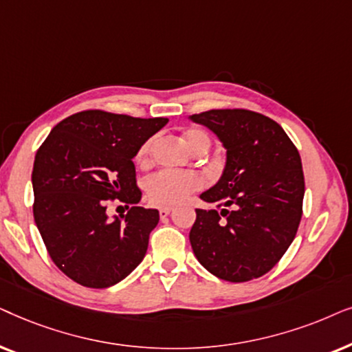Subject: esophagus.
I'll return each mask as SVG.
<instances>
[{"label":"esophagus","mask_w":352,"mask_h":352,"mask_svg":"<svg viewBox=\"0 0 352 352\" xmlns=\"http://www.w3.org/2000/svg\"><path fill=\"white\" fill-rule=\"evenodd\" d=\"M172 212V208H168V206H166V208H161L159 209V215H161V217L164 219V217H167L168 214Z\"/></svg>","instance_id":"34e87169"}]
</instances>
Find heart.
I'll list each match as a JSON object with an SVG mask.
<instances>
[{"label":"heart","instance_id":"obj_1","mask_svg":"<svg viewBox=\"0 0 352 352\" xmlns=\"http://www.w3.org/2000/svg\"><path fill=\"white\" fill-rule=\"evenodd\" d=\"M184 140L191 151L199 146L209 148V137L201 130H188ZM154 142L156 140L149 138L140 146L135 157L138 166L146 167L151 162ZM201 186H203V179L196 172L159 170L144 180V193L151 204L173 206L182 203L186 199V196L198 191Z\"/></svg>","mask_w":352,"mask_h":352}]
</instances>
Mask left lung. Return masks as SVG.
Masks as SVG:
<instances>
[{
    "mask_svg": "<svg viewBox=\"0 0 352 352\" xmlns=\"http://www.w3.org/2000/svg\"><path fill=\"white\" fill-rule=\"evenodd\" d=\"M227 149L220 180L199 196L222 208L196 209L190 243L215 277L241 283L259 278L282 259L302 215L301 156L275 120L248 109L190 116Z\"/></svg>",
    "mask_w": 352,
    "mask_h": 352,
    "instance_id": "obj_1",
    "label": "left lung"
}]
</instances>
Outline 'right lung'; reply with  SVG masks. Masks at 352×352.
<instances>
[{
	"label": "right lung",
	"mask_w": 352,
	"mask_h": 352,
	"mask_svg": "<svg viewBox=\"0 0 352 352\" xmlns=\"http://www.w3.org/2000/svg\"><path fill=\"white\" fill-rule=\"evenodd\" d=\"M168 122L91 109L60 120L36 151L34 217L56 267L88 288L124 280L143 261L157 209L137 206L133 157ZM132 204L109 219V201Z\"/></svg>",
	"instance_id": "right-lung-1"
}]
</instances>
